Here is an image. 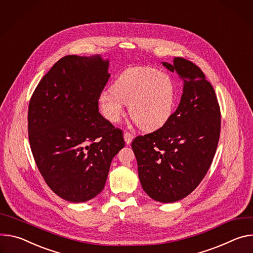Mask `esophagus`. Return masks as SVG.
<instances>
[{"label": "esophagus", "instance_id": "34e87169", "mask_svg": "<svg viewBox=\"0 0 253 253\" xmlns=\"http://www.w3.org/2000/svg\"><path fill=\"white\" fill-rule=\"evenodd\" d=\"M133 137H134V136H133L130 132L126 131V132L124 133V138H125V142H126V145H130V143L132 142Z\"/></svg>", "mask_w": 253, "mask_h": 253}]
</instances>
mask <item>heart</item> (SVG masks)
Instances as JSON below:
<instances>
[{
    "label": "heart",
    "instance_id": "obj_1",
    "mask_svg": "<svg viewBox=\"0 0 253 253\" xmlns=\"http://www.w3.org/2000/svg\"><path fill=\"white\" fill-rule=\"evenodd\" d=\"M176 85L170 74L153 67H129L124 70L111 88L98 96L104 118L117 124L128 105L130 118L144 130L162 127L170 120L176 101Z\"/></svg>",
    "mask_w": 253,
    "mask_h": 253
}]
</instances>
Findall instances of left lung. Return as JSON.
<instances>
[{"label": "left lung", "instance_id": "left-lung-1", "mask_svg": "<svg viewBox=\"0 0 253 253\" xmlns=\"http://www.w3.org/2000/svg\"><path fill=\"white\" fill-rule=\"evenodd\" d=\"M183 80L176 111L158 130L136 136L131 148L144 191L161 203L179 201L205 177L220 135V107L211 83L191 61L162 62Z\"/></svg>", "mask_w": 253, "mask_h": 253}]
</instances>
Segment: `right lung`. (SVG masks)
<instances>
[{"label":"right lung","instance_id":"add662e5","mask_svg":"<svg viewBox=\"0 0 253 253\" xmlns=\"http://www.w3.org/2000/svg\"><path fill=\"white\" fill-rule=\"evenodd\" d=\"M99 54L67 55L37 85L28 110V133L38 169L60 198L86 202L104 188L114 157L125 147L123 131L98 111L110 76Z\"/></svg>","mask_w":253,"mask_h":253}]
</instances>
